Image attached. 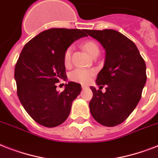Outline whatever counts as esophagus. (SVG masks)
Masks as SVG:
<instances>
[{
    "label": "esophagus",
    "mask_w": 158,
    "mask_h": 158,
    "mask_svg": "<svg viewBox=\"0 0 158 158\" xmlns=\"http://www.w3.org/2000/svg\"><path fill=\"white\" fill-rule=\"evenodd\" d=\"M82 89H88V86H87V85H84V84H83V85H82Z\"/></svg>",
    "instance_id": "1"
}]
</instances>
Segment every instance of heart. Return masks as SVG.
<instances>
[{
    "instance_id": "b5f03b06",
    "label": "heart",
    "mask_w": 158,
    "mask_h": 158,
    "mask_svg": "<svg viewBox=\"0 0 158 158\" xmlns=\"http://www.w3.org/2000/svg\"><path fill=\"white\" fill-rule=\"evenodd\" d=\"M84 49L87 51L92 57L95 56L97 55H99L100 53V48H99L98 44L93 40H89L84 43ZM73 48L72 46L66 48L64 51V64L65 66H69L70 62H71V54ZM94 74V71L92 69H82V68H78V69H74L73 71L69 74V79L72 81L80 83V84H86L91 79V77Z\"/></svg>"
}]
</instances>
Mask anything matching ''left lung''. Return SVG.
Segmentation results:
<instances>
[{
	"instance_id": "8db88e82",
	"label": "left lung",
	"mask_w": 158,
	"mask_h": 158,
	"mask_svg": "<svg viewBox=\"0 0 158 158\" xmlns=\"http://www.w3.org/2000/svg\"><path fill=\"white\" fill-rule=\"evenodd\" d=\"M101 43L106 51L103 68L97 77L89 109L99 124L112 127L125 121L135 110L146 84V64L137 47L122 33L113 29L85 30Z\"/></svg>"
}]
</instances>
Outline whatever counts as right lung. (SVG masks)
Masks as SVG:
<instances>
[{
  "mask_svg": "<svg viewBox=\"0 0 158 158\" xmlns=\"http://www.w3.org/2000/svg\"><path fill=\"white\" fill-rule=\"evenodd\" d=\"M86 29L50 28L40 33L23 47L15 68L17 95L28 114L45 127L61 125L71 110L81 85L65 84L56 91V83L67 78L64 51L74 41L87 36Z\"/></svg>",
  "mask_w": 158,
  "mask_h": 158,
  "instance_id": "right-lung-1",
  "label": "right lung"
}]
</instances>
